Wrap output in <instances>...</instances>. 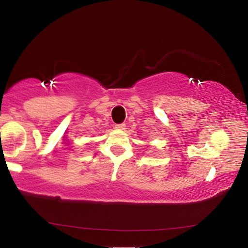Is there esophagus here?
I'll list each match as a JSON object with an SVG mask.
<instances>
[{
    "mask_svg": "<svg viewBox=\"0 0 248 248\" xmlns=\"http://www.w3.org/2000/svg\"><path fill=\"white\" fill-rule=\"evenodd\" d=\"M115 129L118 130H124L126 129V124H115Z\"/></svg>",
    "mask_w": 248,
    "mask_h": 248,
    "instance_id": "1",
    "label": "esophagus"
}]
</instances>
